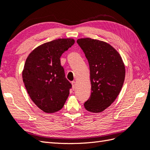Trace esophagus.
<instances>
[{"label":"esophagus","mask_w":150,"mask_h":150,"mask_svg":"<svg viewBox=\"0 0 150 150\" xmlns=\"http://www.w3.org/2000/svg\"><path fill=\"white\" fill-rule=\"evenodd\" d=\"M71 84H72V88H73V90H75V88H76V82L72 81V82H71Z\"/></svg>","instance_id":"esophagus-1"}]
</instances>
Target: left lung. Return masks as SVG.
I'll use <instances>...</instances> for the list:
<instances>
[{
	"label": "left lung",
	"mask_w": 150,
	"mask_h": 150,
	"mask_svg": "<svg viewBox=\"0 0 150 150\" xmlns=\"http://www.w3.org/2000/svg\"><path fill=\"white\" fill-rule=\"evenodd\" d=\"M77 42L90 65L91 93L84 104L86 110L99 113L116 99L125 79V66L119 52L110 44L90 38Z\"/></svg>",
	"instance_id": "obj_1"
}]
</instances>
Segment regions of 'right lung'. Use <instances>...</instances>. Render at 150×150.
Here are the masks:
<instances>
[{
	"label": "right lung",
	"instance_id": "1",
	"mask_svg": "<svg viewBox=\"0 0 150 150\" xmlns=\"http://www.w3.org/2000/svg\"><path fill=\"white\" fill-rule=\"evenodd\" d=\"M75 43L73 39H59L37 47L28 56L22 79L31 99L47 113L61 110L71 84L60 65L62 54Z\"/></svg>",
	"mask_w": 150,
	"mask_h": 150
}]
</instances>
